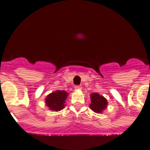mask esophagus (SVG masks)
<instances>
[{
    "label": "esophagus",
    "mask_w": 150,
    "mask_h": 150,
    "mask_svg": "<svg viewBox=\"0 0 150 150\" xmlns=\"http://www.w3.org/2000/svg\"><path fill=\"white\" fill-rule=\"evenodd\" d=\"M74 88H75V90H80L81 89V86H75Z\"/></svg>",
    "instance_id": "esophagus-1"
}]
</instances>
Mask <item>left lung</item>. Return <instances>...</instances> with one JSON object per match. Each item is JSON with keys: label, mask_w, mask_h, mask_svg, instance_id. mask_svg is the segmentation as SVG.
Returning <instances> with one entry per match:
<instances>
[{"label": "left lung", "mask_w": 150, "mask_h": 150, "mask_svg": "<svg viewBox=\"0 0 150 150\" xmlns=\"http://www.w3.org/2000/svg\"><path fill=\"white\" fill-rule=\"evenodd\" d=\"M90 108L97 113L102 112L107 106V100L104 96L98 93H92L91 95Z\"/></svg>", "instance_id": "1"}]
</instances>
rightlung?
<instances>
[{"label": "right lung", "mask_w": 150, "mask_h": 150, "mask_svg": "<svg viewBox=\"0 0 150 150\" xmlns=\"http://www.w3.org/2000/svg\"><path fill=\"white\" fill-rule=\"evenodd\" d=\"M68 93L65 91H58L52 92L45 99L46 105L50 108V110L54 111H59L64 108L65 100L67 98Z\"/></svg>", "instance_id": "1"}]
</instances>
